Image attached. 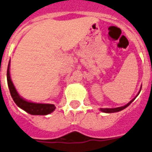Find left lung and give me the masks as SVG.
<instances>
[{"label": "left lung", "mask_w": 152, "mask_h": 152, "mask_svg": "<svg viewBox=\"0 0 152 152\" xmlns=\"http://www.w3.org/2000/svg\"><path fill=\"white\" fill-rule=\"evenodd\" d=\"M141 89H140V91H139V93L138 94H137V95H138L139 94H140V92H141ZM137 95L136 96V97H137ZM136 97H134L133 99V100H131V101L129 102V103H128V104H126V105H124V106H123V107H116V108H100V110H101L102 112H104V113H115V112H118V111H121V110H124V109H125L126 107H128V106L130 105V104H131V103H132V102L134 101V99Z\"/></svg>", "instance_id": "1"}]
</instances>
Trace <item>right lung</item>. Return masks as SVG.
<instances>
[{"instance_id":"add662e5","label":"right lung","mask_w":152,"mask_h":152,"mask_svg":"<svg viewBox=\"0 0 152 152\" xmlns=\"http://www.w3.org/2000/svg\"><path fill=\"white\" fill-rule=\"evenodd\" d=\"M7 80L11 97L13 98L14 101L17 104L18 107L24 110L27 113L32 114V115H47L55 110L56 107L54 104H36V103L28 101V100L23 99L21 96L19 95L14 86L13 83L11 81V76H10V61H9L8 66H7Z\"/></svg>"}]
</instances>
